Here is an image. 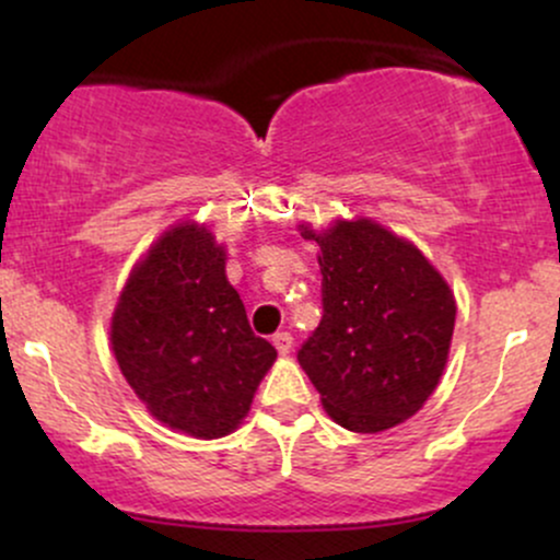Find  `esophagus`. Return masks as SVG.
<instances>
[{"label":"esophagus","mask_w":560,"mask_h":560,"mask_svg":"<svg viewBox=\"0 0 560 560\" xmlns=\"http://www.w3.org/2000/svg\"><path fill=\"white\" fill-rule=\"evenodd\" d=\"M273 345L276 350H279V355H289V350H292V334L289 331L273 334Z\"/></svg>","instance_id":"esophagus-1"}]
</instances>
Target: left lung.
<instances>
[{"label": "left lung", "mask_w": 560, "mask_h": 560, "mask_svg": "<svg viewBox=\"0 0 560 560\" xmlns=\"http://www.w3.org/2000/svg\"><path fill=\"white\" fill-rule=\"evenodd\" d=\"M300 231L320 247L324 316L298 361L339 427H397L419 413L445 371L453 292L416 244L369 218Z\"/></svg>", "instance_id": "8db88e82"}]
</instances>
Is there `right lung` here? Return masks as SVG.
<instances>
[{
  "instance_id": "1",
  "label": "right lung",
  "mask_w": 560,
  "mask_h": 560,
  "mask_svg": "<svg viewBox=\"0 0 560 560\" xmlns=\"http://www.w3.org/2000/svg\"><path fill=\"white\" fill-rule=\"evenodd\" d=\"M110 342L147 410L199 440L240 427L276 361L229 284L223 247L191 221L165 231L137 262L115 305Z\"/></svg>"
}]
</instances>
